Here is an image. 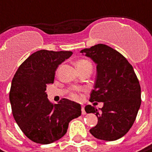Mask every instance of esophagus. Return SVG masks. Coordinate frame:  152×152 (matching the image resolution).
Returning a JSON list of instances; mask_svg holds the SVG:
<instances>
[{"instance_id": "34e87169", "label": "esophagus", "mask_w": 152, "mask_h": 152, "mask_svg": "<svg viewBox=\"0 0 152 152\" xmlns=\"http://www.w3.org/2000/svg\"><path fill=\"white\" fill-rule=\"evenodd\" d=\"M81 111H82V115H86L85 107H81Z\"/></svg>"}]
</instances>
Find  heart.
Returning a JSON list of instances; mask_svg holds the SVG:
<instances>
[{"mask_svg":"<svg viewBox=\"0 0 152 152\" xmlns=\"http://www.w3.org/2000/svg\"><path fill=\"white\" fill-rule=\"evenodd\" d=\"M83 65H91V64H90L89 61L85 60V59H81V60H80V61L77 62V66H83ZM72 97H73L74 99H79V98H80V96H79L77 94H72Z\"/></svg>","mask_w":152,"mask_h":152,"instance_id":"heart-1","label":"heart"}]
</instances>
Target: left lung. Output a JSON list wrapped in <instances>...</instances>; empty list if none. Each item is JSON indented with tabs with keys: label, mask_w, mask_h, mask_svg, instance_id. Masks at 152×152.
Instances as JSON below:
<instances>
[{
	"label": "left lung",
	"mask_w": 152,
	"mask_h": 152,
	"mask_svg": "<svg viewBox=\"0 0 152 152\" xmlns=\"http://www.w3.org/2000/svg\"><path fill=\"white\" fill-rule=\"evenodd\" d=\"M96 65L90 102H103L97 109L86 105V113H95L98 124L89 131L97 139L115 141L123 137L134 124L141 105V87L132 66L117 50L99 44L80 50Z\"/></svg>",
	"instance_id": "left-lung-1"
}]
</instances>
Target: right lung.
Listing matches in <instances>:
<instances>
[{"label": "right lung", "mask_w": 152, "mask_h": 152, "mask_svg": "<svg viewBox=\"0 0 152 152\" xmlns=\"http://www.w3.org/2000/svg\"><path fill=\"white\" fill-rule=\"evenodd\" d=\"M72 51L40 50L31 54L17 69L11 83L10 101L13 116L31 141L48 144L65 136L69 123L81 115L80 104L62 99L52 104L45 93L52 84L58 66Z\"/></svg>", "instance_id": "right-lung-1"}]
</instances>
